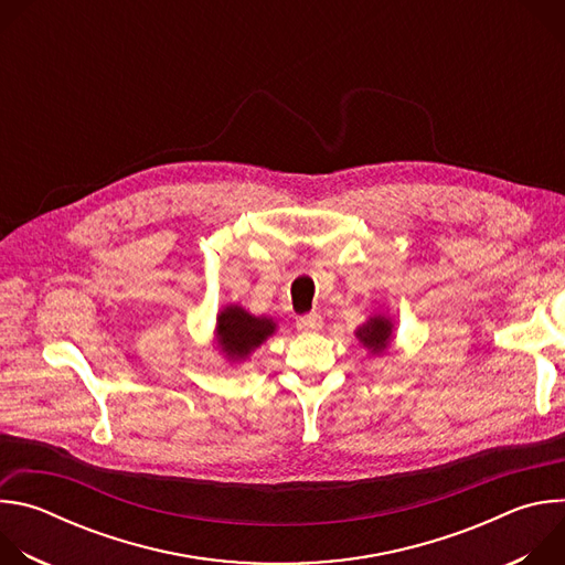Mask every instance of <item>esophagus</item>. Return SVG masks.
Here are the masks:
<instances>
[{
  "label": "esophagus",
  "instance_id": "1",
  "mask_svg": "<svg viewBox=\"0 0 565 565\" xmlns=\"http://www.w3.org/2000/svg\"><path fill=\"white\" fill-rule=\"evenodd\" d=\"M297 329L299 331H319L321 329V317L317 312H310V315H303L297 319Z\"/></svg>",
  "mask_w": 565,
  "mask_h": 565
}]
</instances>
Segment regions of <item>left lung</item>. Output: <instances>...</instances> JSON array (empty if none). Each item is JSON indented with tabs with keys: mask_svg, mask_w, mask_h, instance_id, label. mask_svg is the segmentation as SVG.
<instances>
[{
	"mask_svg": "<svg viewBox=\"0 0 565 565\" xmlns=\"http://www.w3.org/2000/svg\"><path fill=\"white\" fill-rule=\"evenodd\" d=\"M355 338L371 351V353H384L386 347L391 344L393 338V324L391 319H386L384 315H373L369 317L366 324H362L355 331Z\"/></svg>",
	"mask_w": 565,
	"mask_h": 565,
	"instance_id": "1",
	"label": "left lung"
}]
</instances>
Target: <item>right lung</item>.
I'll return each mask as SVG.
<instances>
[{"instance_id":"right-lung-1","label":"right lung","mask_w":565,"mask_h":565,"mask_svg":"<svg viewBox=\"0 0 565 565\" xmlns=\"http://www.w3.org/2000/svg\"><path fill=\"white\" fill-rule=\"evenodd\" d=\"M275 329L273 319L255 317L234 303L216 315V340L227 360H246L275 333Z\"/></svg>"}]
</instances>
